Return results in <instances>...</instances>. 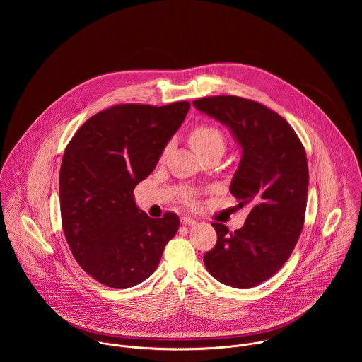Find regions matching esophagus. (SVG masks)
<instances>
[{"label":"esophagus","mask_w":362,"mask_h":362,"mask_svg":"<svg viewBox=\"0 0 362 362\" xmlns=\"http://www.w3.org/2000/svg\"><path fill=\"white\" fill-rule=\"evenodd\" d=\"M181 223L185 224V226H194V224L197 223V220L192 218L191 216H182V217H181Z\"/></svg>","instance_id":"34e87169"}]
</instances>
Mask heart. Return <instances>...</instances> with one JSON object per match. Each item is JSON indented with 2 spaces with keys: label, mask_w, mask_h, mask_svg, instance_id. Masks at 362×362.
Returning a JSON list of instances; mask_svg holds the SVG:
<instances>
[{
  "label": "heart",
  "mask_w": 362,
  "mask_h": 362,
  "mask_svg": "<svg viewBox=\"0 0 362 362\" xmlns=\"http://www.w3.org/2000/svg\"><path fill=\"white\" fill-rule=\"evenodd\" d=\"M189 144L192 149L199 156L205 155L213 149H221L226 148V138L223 132L209 124H202L195 127L189 134ZM185 199L188 202L192 201V197L189 194L185 195Z\"/></svg>",
  "instance_id": "obj_1"
}]
</instances>
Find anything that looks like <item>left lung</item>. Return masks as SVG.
I'll list each match as a JSON object with an SVG mask.
<instances>
[{
    "mask_svg": "<svg viewBox=\"0 0 362 362\" xmlns=\"http://www.w3.org/2000/svg\"><path fill=\"white\" fill-rule=\"evenodd\" d=\"M195 107L228 127L243 149L230 185L250 207L234 233L213 223L217 243L204 255L207 272L220 283L251 288L270 279L290 258L304 227L308 163L291 125L266 105L238 96H210Z\"/></svg>",
    "mask_w": 362,
    "mask_h": 362,
    "instance_id": "left-lung-1",
    "label": "left lung"
}]
</instances>
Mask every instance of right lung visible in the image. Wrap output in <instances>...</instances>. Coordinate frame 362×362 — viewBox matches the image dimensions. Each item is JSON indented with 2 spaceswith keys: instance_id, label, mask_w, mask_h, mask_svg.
Returning a JSON list of instances; mask_svg holds the SVG:
<instances>
[{
  "instance_id": "add662e5",
  "label": "right lung",
  "mask_w": 362,
  "mask_h": 362,
  "mask_svg": "<svg viewBox=\"0 0 362 362\" xmlns=\"http://www.w3.org/2000/svg\"><path fill=\"white\" fill-rule=\"evenodd\" d=\"M191 104H117L69 141L59 170L62 230L79 266L107 287L128 288L157 267L180 218H152L134 189L153 170Z\"/></svg>"
}]
</instances>
